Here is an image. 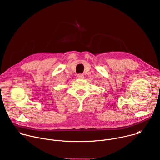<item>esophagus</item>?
Masks as SVG:
<instances>
[{"label":"esophagus","instance_id":"1","mask_svg":"<svg viewBox=\"0 0 160 160\" xmlns=\"http://www.w3.org/2000/svg\"><path fill=\"white\" fill-rule=\"evenodd\" d=\"M77 77H78V78H79V79H82V78H84V76H83V75H82V74H78V75H77Z\"/></svg>","mask_w":160,"mask_h":160}]
</instances>
